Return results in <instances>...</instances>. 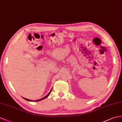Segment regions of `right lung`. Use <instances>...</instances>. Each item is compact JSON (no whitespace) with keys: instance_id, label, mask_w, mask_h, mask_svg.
<instances>
[{"instance_id":"right-lung-1","label":"right lung","mask_w":122,"mask_h":122,"mask_svg":"<svg viewBox=\"0 0 122 122\" xmlns=\"http://www.w3.org/2000/svg\"><path fill=\"white\" fill-rule=\"evenodd\" d=\"M52 88L51 89V90L50 91V92H49V93L47 94L46 95V96H44V97H43L42 98H41V99H38V100H29V99H26V98H24V97H23L24 99H25V100H27V101H29V102H39V101H41V100H43V99H46V98L48 97L49 95H50V93H51V91H52Z\"/></svg>"}]
</instances>
